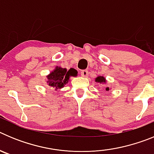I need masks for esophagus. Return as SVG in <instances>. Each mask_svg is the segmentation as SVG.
<instances>
[{
    "instance_id": "obj_1",
    "label": "esophagus",
    "mask_w": 154,
    "mask_h": 154,
    "mask_svg": "<svg viewBox=\"0 0 154 154\" xmlns=\"http://www.w3.org/2000/svg\"><path fill=\"white\" fill-rule=\"evenodd\" d=\"M88 74H89V73H88V71L87 70H82L81 72L82 76H83V77H87V76H88Z\"/></svg>"
}]
</instances>
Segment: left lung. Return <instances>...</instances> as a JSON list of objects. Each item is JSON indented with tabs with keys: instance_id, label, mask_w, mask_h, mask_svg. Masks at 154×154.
<instances>
[{
	"instance_id": "8db88e82",
	"label": "left lung",
	"mask_w": 154,
	"mask_h": 154,
	"mask_svg": "<svg viewBox=\"0 0 154 154\" xmlns=\"http://www.w3.org/2000/svg\"><path fill=\"white\" fill-rule=\"evenodd\" d=\"M95 80H96V82H99V83H106V79H105L103 76H98L97 78H96ZM106 90H109V87L106 88Z\"/></svg>"
}]
</instances>
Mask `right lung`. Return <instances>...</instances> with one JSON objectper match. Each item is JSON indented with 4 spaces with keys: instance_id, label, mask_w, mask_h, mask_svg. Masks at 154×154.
<instances>
[{
    "instance_id": "right-lung-1",
    "label": "right lung",
    "mask_w": 154,
    "mask_h": 154,
    "mask_svg": "<svg viewBox=\"0 0 154 154\" xmlns=\"http://www.w3.org/2000/svg\"><path fill=\"white\" fill-rule=\"evenodd\" d=\"M78 72L74 69H70L69 71L66 69L57 66L54 70L47 76L48 85L55 90L62 89L69 82L70 76H76Z\"/></svg>"
}]
</instances>
